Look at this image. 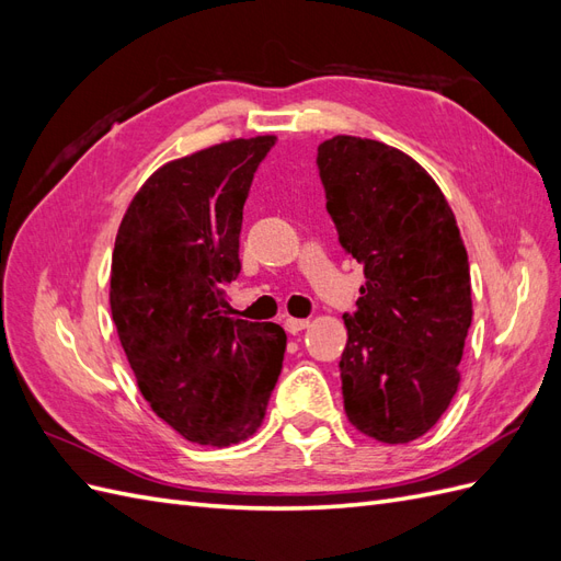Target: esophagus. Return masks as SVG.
I'll return each mask as SVG.
<instances>
[{
	"mask_svg": "<svg viewBox=\"0 0 561 561\" xmlns=\"http://www.w3.org/2000/svg\"><path fill=\"white\" fill-rule=\"evenodd\" d=\"M309 328V320H301V318H285V330L290 334H297L301 330Z\"/></svg>",
	"mask_w": 561,
	"mask_h": 561,
	"instance_id": "1",
	"label": "esophagus"
}]
</instances>
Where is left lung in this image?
I'll return each instance as SVG.
<instances>
[{
	"mask_svg": "<svg viewBox=\"0 0 561 561\" xmlns=\"http://www.w3.org/2000/svg\"><path fill=\"white\" fill-rule=\"evenodd\" d=\"M318 175L339 243L363 264L339 360L344 410L360 433L412 443L449 407L472 320L468 252L445 194L400 149L336 135Z\"/></svg>",
	"mask_w": 561,
	"mask_h": 561,
	"instance_id": "obj_1",
	"label": "left lung"
}]
</instances>
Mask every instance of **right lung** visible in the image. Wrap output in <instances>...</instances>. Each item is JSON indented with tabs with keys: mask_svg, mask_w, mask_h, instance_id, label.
Segmentation results:
<instances>
[{
	"mask_svg": "<svg viewBox=\"0 0 561 561\" xmlns=\"http://www.w3.org/2000/svg\"><path fill=\"white\" fill-rule=\"evenodd\" d=\"M276 138L231 140L165 163L118 227L110 307L140 393L190 443L229 447L260 428L287 336L231 316L243 206Z\"/></svg>",
	"mask_w": 561,
	"mask_h": 561,
	"instance_id": "1",
	"label": "right lung"
}]
</instances>
